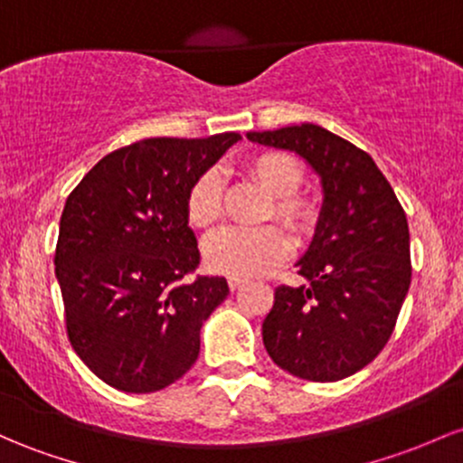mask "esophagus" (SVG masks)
<instances>
[{"instance_id":"esophagus-1","label":"esophagus","mask_w":463,"mask_h":463,"mask_svg":"<svg viewBox=\"0 0 463 463\" xmlns=\"http://www.w3.org/2000/svg\"><path fill=\"white\" fill-rule=\"evenodd\" d=\"M243 283H246V279H241V277H231V279H228V288H231L232 292H235V289H240Z\"/></svg>"}]
</instances>
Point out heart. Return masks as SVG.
Instances as JSON below:
<instances>
[{
  "label": "heart",
  "instance_id": "1",
  "mask_svg": "<svg viewBox=\"0 0 463 463\" xmlns=\"http://www.w3.org/2000/svg\"><path fill=\"white\" fill-rule=\"evenodd\" d=\"M243 171L257 182L272 206L268 217H277L298 235H307L318 222V204L298 193L306 182V166L286 151H259L246 157ZM222 177L217 171H204L191 184L186 195V217L195 228H211L222 217ZM289 237L279 226L223 228L204 241V261L213 272L228 277H257L272 270L289 255Z\"/></svg>",
  "mask_w": 463,
  "mask_h": 463
}]
</instances>
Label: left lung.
I'll return each mask as SVG.
<instances>
[{"label": "left lung", "instance_id": "1", "mask_svg": "<svg viewBox=\"0 0 463 463\" xmlns=\"http://www.w3.org/2000/svg\"><path fill=\"white\" fill-rule=\"evenodd\" d=\"M248 140L294 151L323 186L317 231L297 261L307 286L274 289L266 352L297 378H347L383 352L409 292L404 208L372 156L323 127L250 131Z\"/></svg>", "mask_w": 463, "mask_h": 463}]
</instances>
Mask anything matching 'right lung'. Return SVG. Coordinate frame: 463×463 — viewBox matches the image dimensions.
<instances>
[{
	"label": "right lung",
	"instance_id": "1",
	"mask_svg": "<svg viewBox=\"0 0 463 463\" xmlns=\"http://www.w3.org/2000/svg\"><path fill=\"white\" fill-rule=\"evenodd\" d=\"M240 134L146 138L111 151L65 200L54 274L79 358L109 387L151 393L200 355V329L223 277L186 281L200 263L186 217L193 182Z\"/></svg>",
	"mask_w": 463,
	"mask_h": 463
}]
</instances>
